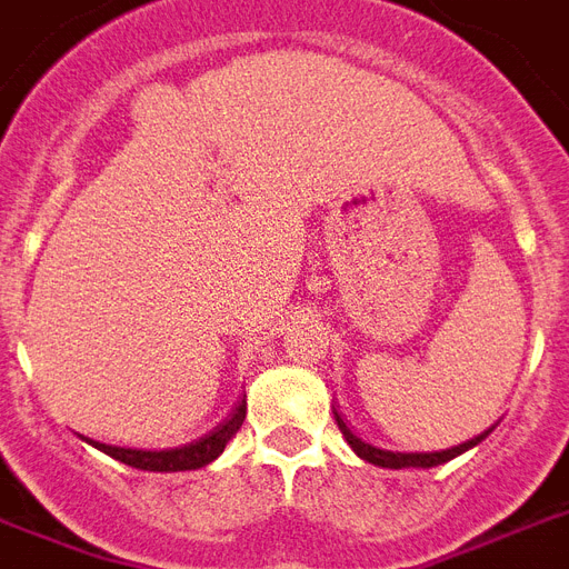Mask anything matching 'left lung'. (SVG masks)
Instances as JSON below:
<instances>
[{"label":"left lung","instance_id":"left-lung-1","mask_svg":"<svg viewBox=\"0 0 569 569\" xmlns=\"http://www.w3.org/2000/svg\"><path fill=\"white\" fill-rule=\"evenodd\" d=\"M336 415V423H339L341 436H345V441L350 445V450L357 452L359 459H365L368 465H377V468H391V470H403V468H436V465H445V461L456 459V456H461V452H468L470 447H477L479 441H485V438L491 436V429H485L482 436L470 438V441H465V445L459 447H450V450H441V452H391V450H380V447L373 445H365L362 438L353 432V429L341 420L339 412Z\"/></svg>","mask_w":569,"mask_h":569}]
</instances>
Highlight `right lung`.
<instances>
[{"mask_svg": "<svg viewBox=\"0 0 569 569\" xmlns=\"http://www.w3.org/2000/svg\"><path fill=\"white\" fill-rule=\"evenodd\" d=\"M244 412H248V403L239 400L233 406V412L221 420L219 427H212L207 436H201L198 441H189V445L172 447V450H133V447H117V445H99L92 438H84L87 445H92L96 450L108 452L110 459L122 461L128 468L137 470H154V473H178V470H198L210 465L212 459H219L228 441L239 432L242 427Z\"/></svg>", "mask_w": 569, "mask_h": 569, "instance_id": "obj_1", "label": "right lung"}]
</instances>
